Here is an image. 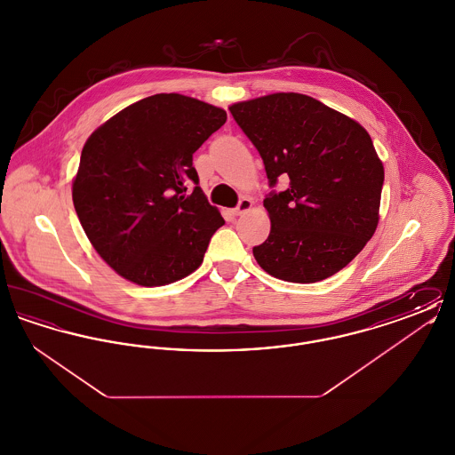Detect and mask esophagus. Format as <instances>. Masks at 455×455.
<instances>
[{"mask_svg": "<svg viewBox=\"0 0 455 455\" xmlns=\"http://www.w3.org/2000/svg\"><path fill=\"white\" fill-rule=\"evenodd\" d=\"M251 208H252V199H249V197H242V199L238 201L237 208L234 210V213H235L237 217H240V215L247 213Z\"/></svg>", "mask_w": 455, "mask_h": 455, "instance_id": "34e87169", "label": "esophagus"}]
</instances>
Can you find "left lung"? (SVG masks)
Returning <instances> with one entry per match:
<instances>
[{
	"label": "left lung",
	"instance_id": "left-lung-1",
	"mask_svg": "<svg viewBox=\"0 0 455 455\" xmlns=\"http://www.w3.org/2000/svg\"><path fill=\"white\" fill-rule=\"evenodd\" d=\"M230 112L258 148L269 186L271 232L254 258L271 276L325 280L358 256L379 225L384 165L367 130L303 93H271Z\"/></svg>",
	"mask_w": 455,
	"mask_h": 455
}]
</instances>
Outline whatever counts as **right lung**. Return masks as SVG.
Segmentation results:
<instances>
[{
	"label": "right lung",
	"instance_id": "obj_1",
	"mask_svg": "<svg viewBox=\"0 0 455 455\" xmlns=\"http://www.w3.org/2000/svg\"><path fill=\"white\" fill-rule=\"evenodd\" d=\"M225 121L223 108L156 93L90 134L73 204L93 249L124 280L164 286L201 266L225 221L197 186L193 153Z\"/></svg>",
	"mask_w": 455,
	"mask_h": 455
}]
</instances>
